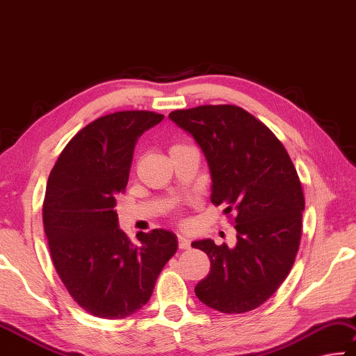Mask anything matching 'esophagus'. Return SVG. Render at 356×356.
<instances>
[{"mask_svg":"<svg viewBox=\"0 0 356 356\" xmlns=\"http://www.w3.org/2000/svg\"><path fill=\"white\" fill-rule=\"evenodd\" d=\"M191 246V241L188 240V238L183 236V235H178V248L179 249H189Z\"/></svg>","mask_w":356,"mask_h":356,"instance_id":"1","label":"esophagus"}]
</instances>
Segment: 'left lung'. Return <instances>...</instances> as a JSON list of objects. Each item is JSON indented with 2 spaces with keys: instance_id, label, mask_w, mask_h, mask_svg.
<instances>
[{
  "instance_id": "obj_1",
  "label": "left lung",
  "mask_w": 356,
  "mask_h": 356,
  "mask_svg": "<svg viewBox=\"0 0 356 356\" xmlns=\"http://www.w3.org/2000/svg\"><path fill=\"white\" fill-rule=\"evenodd\" d=\"M175 124L199 145L211 177V202L236 213V244L192 243L211 268L195 285L203 305L224 314L252 311L292 270L305 195L293 162L265 124L236 106L175 110Z\"/></svg>"
}]
</instances>
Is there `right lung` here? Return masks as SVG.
I'll return each mask as SVG.
<instances>
[{"label":"right lung","instance_id":"right-lung-1","mask_svg":"<svg viewBox=\"0 0 356 356\" xmlns=\"http://www.w3.org/2000/svg\"><path fill=\"white\" fill-rule=\"evenodd\" d=\"M162 120L145 110L101 116L66 145L47 181L42 218L51 260L72 298L99 318L142 309L178 249L177 235L164 229L138 232L140 243H131L115 209L138 137Z\"/></svg>","mask_w":356,"mask_h":356}]
</instances>
